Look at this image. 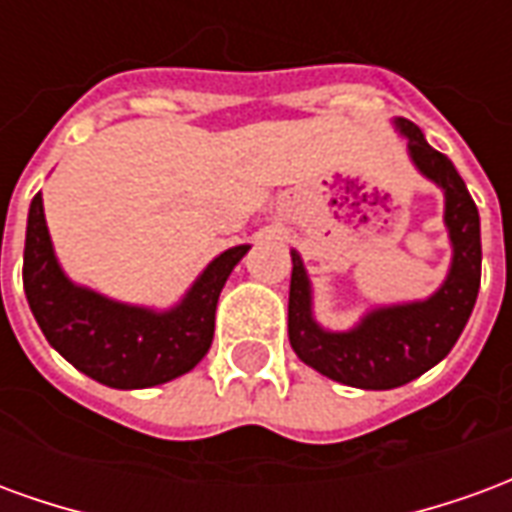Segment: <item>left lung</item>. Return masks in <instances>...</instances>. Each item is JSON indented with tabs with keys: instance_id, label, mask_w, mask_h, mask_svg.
<instances>
[{
	"instance_id": "left-lung-1",
	"label": "left lung",
	"mask_w": 512,
	"mask_h": 512,
	"mask_svg": "<svg viewBox=\"0 0 512 512\" xmlns=\"http://www.w3.org/2000/svg\"><path fill=\"white\" fill-rule=\"evenodd\" d=\"M397 128L408 136V153L419 172L439 183L447 200L444 222L450 227L455 257L439 293L428 301L370 312L354 332H323L310 315V282L301 257L290 255L288 334L293 351L326 378L359 389H395L439 365L458 343L480 290L483 246L472 194L450 158L433 150L411 120H397Z\"/></svg>"
}]
</instances>
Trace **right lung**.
I'll return each mask as SVG.
<instances>
[{
    "label": "right lung",
    "mask_w": 512,
    "mask_h": 512,
    "mask_svg": "<svg viewBox=\"0 0 512 512\" xmlns=\"http://www.w3.org/2000/svg\"><path fill=\"white\" fill-rule=\"evenodd\" d=\"M246 249L222 252L180 307L156 315L68 282L51 249L43 200L35 194L24 241V293L40 332L76 370L115 389H145L189 373L208 354L216 301Z\"/></svg>",
    "instance_id": "1"
}]
</instances>
